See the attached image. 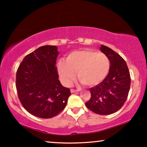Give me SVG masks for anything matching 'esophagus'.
Returning <instances> with one entry per match:
<instances>
[{"label":"esophagus","mask_w":147,"mask_h":147,"mask_svg":"<svg viewBox=\"0 0 147 147\" xmlns=\"http://www.w3.org/2000/svg\"><path fill=\"white\" fill-rule=\"evenodd\" d=\"M70 91H71V93H74V92H79L80 91V90H75V89H71V90H70Z\"/></svg>","instance_id":"esophagus-1"}]
</instances>
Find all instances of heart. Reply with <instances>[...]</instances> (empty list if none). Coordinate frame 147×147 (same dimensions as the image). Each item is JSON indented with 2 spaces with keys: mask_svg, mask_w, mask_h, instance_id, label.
Masks as SVG:
<instances>
[{
  "mask_svg": "<svg viewBox=\"0 0 147 147\" xmlns=\"http://www.w3.org/2000/svg\"><path fill=\"white\" fill-rule=\"evenodd\" d=\"M110 61L103 53L92 50L72 52L65 61L58 63V71L64 84L69 85L75 79L77 72L78 80L84 85L94 86L103 81L109 73Z\"/></svg>",
  "mask_w": 147,
  "mask_h": 147,
  "instance_id": "1",
  "label": "heart"
}]
</instances>
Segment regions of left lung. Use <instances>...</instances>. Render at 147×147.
<instances>
[{
    "label": "left lung",
    "mask_w": 147,
    "mask_h": 147,
    "mask_svg": "<svg viewBox=\"0 0 147 147\" xmlns=\"http://www.w3.org/2000/svg\"><path fill=\"white\" fill-rule=\"evenodd\" d=\"M100 50L110 61L109 73L101 83L90 88L91 98L86 106L94 113L108 115L117 112L127 99L130 76L126 61L110 48L101 45Z\"/></svg>",
    "instance_id": "8db88e82"
}]
</instances>
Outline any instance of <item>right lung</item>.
I'll return each instance as SVG.
<instances>
[{"label": "right lung", "instance_id": "right-lung-1", "mask_svg": "<svg viewBox=\"0 0 147 147\" xmlns=\"http://www.w3.org/2000/svg\"><path fill=\"white\" fill-rule=\"evenodd\" d=\"M56 46L45 45L28 54L17 69L16 88L25 109L33 116L50 118L64 108L70 89L60 83L56 60Z\"/></svg>", "mask_w": 147, "mask_h": 147}]
</instances>
